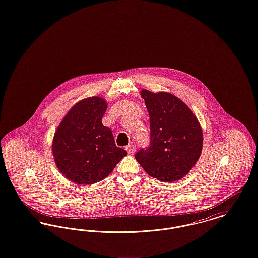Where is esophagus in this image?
I'll return each instance as SVG.
<instances>
[{"instance_id":"34e87169","label":"esophagus","mask_w":258,"mask_h":258,"mask_svg":"<svg viewBox=\"0 0 258 258\" xmlns=\"http://www.w3.org/2000/svg\"><path fill=\"white\" fill-rule=\"evenodd\" d=\"M125 150H126V152H127L130 155H134L135 153L136 147H135V145H127L126 148H125Z\"/></svg>"}]
</instances>
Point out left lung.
Returning a JSON list of instances; mask_svg holds the SVG:
<instances>
[{"label":"left lung","instance_id":"1","mask_svg":"<svg viewBox=\"0 0 258 258\" xmlns=\"http://www.w3.org/2000/svg\"><path fill=\"white\" fill-rule=\"evenodd\" d=\"M150 116V146L135 155L148 174L162 182L184 177L200 157L203 135L199 122L174 95L148 90L140 92Z\"/></svg>","mask_w":258,"mask_h":258}]
</instances>
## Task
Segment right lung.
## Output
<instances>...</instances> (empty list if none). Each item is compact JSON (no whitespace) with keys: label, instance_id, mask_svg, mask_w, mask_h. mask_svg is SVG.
Listing matches in <instances>:
<instances>
[{"label":"right lung","instance_id":"add662e5","mask_svg":"<svg viewBox=\"0 0 258 258\" xmlns=\"http://www.w3.org/2000/svg\"><path fill=\"white\" fill-rule=\"evenodd\" d=\"M106 108L102 98L82 99L70 109L54 135L55 163L74 184H93L105 179L127 155L116 146L110 128L102 124Z\"/></svg>","mask_w":258,"mask_h":258}]
</instances>
